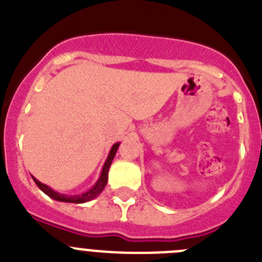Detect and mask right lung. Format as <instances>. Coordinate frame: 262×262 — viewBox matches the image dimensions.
Masks as SVG:
<instances>
[{
  "mask_svg": "<svg viewBox=\"0 0 262 262\" xmlns=\"http://www.w3.org/2000/svg\"><path fill=\"white\" fill-rule=\"evenodd\" d=\"M120 143H115L113 144L111 147L110 152L107 155V159H106L105 164L102 166V170H101V174H99L98 180L96 181V184L93 186L88 189L86 191L81 194H75V195H67V194H61L59 191H55L52 187H50L48 185L41 184L40 181H38L35 177H32V180L35 181V184L38 185V187L40 189L41 191L45 194H47L50 198L55 201H59V202H67V203H85V202H89V201L94 200L99 194L102 193L103 189H105L106 184H107V178H108V169H110L111 163H113V160H114L115 154H117V149L119 147Z\"/></svg>",
  "mask_w": 262,
  "mask_h": 262,
  "instance_id": "add662e5",
  "label": "right lung"
}]
</instances>
